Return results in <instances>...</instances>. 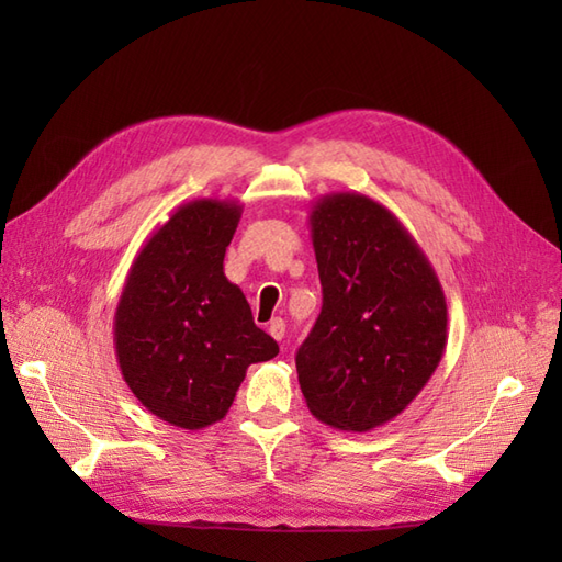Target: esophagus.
Masks as SVG:
<instances>
[{"label":"esophagus","mask_w":562,"mask_h":562,"mask_svg":"<svg viewBox=\"0 0 562 562\" xmlns=\"http://www.w3.org/2000/svg\"><path fill=\"white\" fill-rule=\"evenodd\" d=\"M268 333H270L274 340H282L284 338V321L282 318H272L270 326H268Z\"/></svg>","instance_id":"1"}]
</instances>
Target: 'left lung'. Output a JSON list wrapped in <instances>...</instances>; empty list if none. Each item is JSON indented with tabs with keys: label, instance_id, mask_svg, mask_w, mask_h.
<instances>
[{
	"label": "left lung",
	"instance_id": "1",
	"mask_svg": "<svg viewBox=\"0 0 562 562\" xmlns=\"http://www.w3.org/2000/svg\"><path fill=\"white\" fill-rule=\"evenodd\" d=\"M324 288L296 374L316 420L369 432L401 415L447 348V300L423 248L362 193H330L312 214Z\"/></svg>",
	"mask_w": 562,
	"mask_h": 562
}]
</instances>
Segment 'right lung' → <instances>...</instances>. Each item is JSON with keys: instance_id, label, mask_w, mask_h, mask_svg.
I'll return each mask as SVG.
<instances>
[{"instance_id": "obj_1", "label": "right lung", "mask_w": 562, "mask_h": 562, "mask_svg": "<svg viewBox=\"0 0 562 562\" xmlns=\"http://www.w3.org/2000/svg\"><path fill=\"white\" fill-rule=\"evenodd\" d=\"M238 220L236 200L186 202L142 246L117 300L113 342L125 384L181 429L220 423L246 369L280 352L224 274Z\"/></svg>"}]
</instances>
